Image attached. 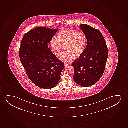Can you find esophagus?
Returning a JSON list of instances; mask_svg holds the SVG:
<instances>
[{"label": "esophagus", "instance_id": "1", "mask_svg": "<svg viewBox=\"0 0 128 128\" xmlns=\"http://www.w3.org/2000/svg\"><path fill=\"white\" fill-rule=\"evenodd\" d=\"M68 65H69V64H68V63H66H66H65V67H66L67 66H68Z\"/></svg>", "mask_w": 128, "mask_h": 128}]
</instances>
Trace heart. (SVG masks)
I'll return each mask as SVG.
<instances>
[{"label": "heart", "instance_id": "b5f03b06", "mask_svg": "<svg viewBox=\"0 0 128 128\" xmlns=\"http://www.w3.org/2000/svg\"><path fill=\"white\" fill-rule=\"evenodd\" d=\"M87 43V38L82 33L76 31L66 30L60 32L58 37H54L50 41L54 53L60 56L65 50L61 57L63 61H69L74 57L79 58L84 52Z\"/></svg>", "mask_w": 128, "mask_h": 128}]
</instances>
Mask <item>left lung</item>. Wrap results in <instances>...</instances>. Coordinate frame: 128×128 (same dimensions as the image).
<instances>
[{
  "label": "left lung",
  "instance_id": "obj_1",
  "mask_svg": "<svg viewBox=\"0 0 128 128\" xmlns=\"http://www.w3.org/2000/svg\"><path fill=\"white\" fill-rule=\"evenodd\" d=\"M86 36L87 44L81 56L72 62L74 79L80 86L89 87L101 78L108 59V50L103 35L90 26H80Z\"/></svg>",
  "mask_w": 128,
  "mask_h": 128
}]
</instances>
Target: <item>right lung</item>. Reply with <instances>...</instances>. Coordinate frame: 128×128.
Here are the masks:
<instances>
[{
    "label": "right lung",
    "instance_id": "1",
    "mask_svg": "<svg viewBox=\"0 0 128 128\" xmlns=\"http://www.w3.org/2000/svg\"><path fill=\"white\" fill-rule=\"evenodd\" d=\"M58 31L38 27L24 35L20 45V58L27 75L42 88L55 87L65 67L48 48V43Z\"/></svg>",
    "mask_w": 128,
    "mask_h": 128
}]
</instances>
